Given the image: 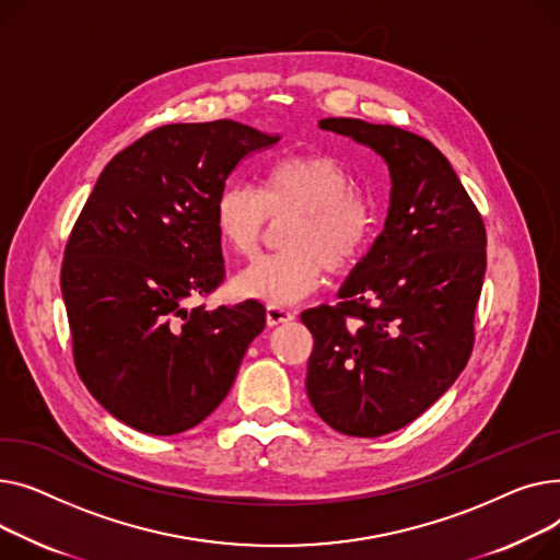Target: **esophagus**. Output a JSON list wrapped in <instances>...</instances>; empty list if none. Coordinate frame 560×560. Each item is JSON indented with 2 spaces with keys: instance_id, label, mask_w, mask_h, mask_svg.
Wrapping results in <instances>:
<instances>
[{
  "instance_id": "34e87169",
  "label": "esophagus",
  "mask_w": 560,
  "mask_h": 560,
  "mask_svg": "<svg viewBox=\"0 0 560 560\" xmlns=\"http://www.w3.org/2000/svg\"><path fill=\"white\" fill-rule=\"evenodd\" d=\"M293 312L291 310H284L280 305H269L267 307V325L269 327H276V325H282V323H289L293 320Z\"/></svg>"
}]
</instances>
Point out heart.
I'll return each mask as SVG.
<instances>
[{
    "label": "heart",
    "instance_id": "obj_1",
    "mask_svg": "<svg viewBox=\"0 0 560 560\" xmlns=\"http://www.w3.org/2000/svg\"><path fill=\"white\" fill-rule=\"evenodd\" d=\"M352 187L346 164L323 151L271 160L259 174V191L242 180L225 183L214 201V223L223 246L237 257H253L271 219L291 214L280 237L284 250L253 261L235 278V289L269 305H291L320 287L325 269L352 273L382 225L375 196Z\"/></svg>",
    "mask_w": 560,
    "mask_h": 560
}]
</instances>
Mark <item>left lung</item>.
<instances>
[{
	"mask_svg": "<svg viewBox=\"0 0 560 560\" xmlns=\"http://www.w3.org/2000/svg\"><path fill=\"white\" fill-rule=\"evenodd\" d=\"M318 126L377 151L393 183L382 235L341 287V301L301 314L314 337V411L346 436L375 439L430 409L466 369L486 228L430 140L352 117Z\"/></svg>",
	"mask_w": 560,
	"mask_h": 560,
	"instance_id": "1",
	"label": "left lung"
}]
</instances>
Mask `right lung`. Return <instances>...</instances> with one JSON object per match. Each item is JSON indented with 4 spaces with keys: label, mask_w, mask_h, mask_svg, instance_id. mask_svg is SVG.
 I'll list each match as a JSON object with an SVG mask.
<instances>
[{
    "label": "right lung",
    "mask_w": 560,
    "mask_h": 560,
    "mask_svg": "<svg viewBox=\"0 0 560 560\" xmlns=\"http://www.w3.org/2000/svg\"><path fill=\"white\" fill-rule=\"evenodd\" d=\"M278 140L233 119L160 126L106 164L72 228L60 289L74 366L138 432L172 436L206 420L265 330L257 301L185 303L225 278L214 223L225 178Z\"/></svg>",
    "instance_id": "right-lung-1"
}]
</instances>
